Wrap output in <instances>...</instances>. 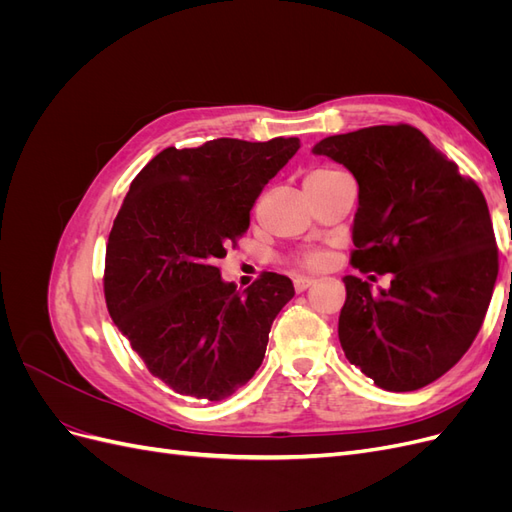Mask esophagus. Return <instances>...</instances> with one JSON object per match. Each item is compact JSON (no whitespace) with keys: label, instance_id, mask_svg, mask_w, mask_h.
Wrapping results in <instances>:
<instances>
[{"label":"esophagus","instance_id":"obj_1","mask_svg":"<svg viewBox=\"0 0 512 512\" xmlns=\"http://www.w3.org/2000/svg\"><path fill=\"white\" fill-rule=\"evenodd\" d=\"M316 284V280L314 277H307V275H299L297 280H294V290L297 292H303V290H307L309 286H314Z\"/></svg>","mask_w":512,"mask_h":512}]
</instances>
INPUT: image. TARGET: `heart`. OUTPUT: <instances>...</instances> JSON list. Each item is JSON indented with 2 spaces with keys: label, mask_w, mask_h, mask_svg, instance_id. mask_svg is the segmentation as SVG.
<instances>
[{
  "label": "heart",
  "mask_w": 512,
  "mask_h": 512,
  "mask_svg": "<svg viewBox=\"0 0 512 512\" xmlns=\"http://www.w3.org/2000/svg\"><path fill=\"white\" fill-rule=\"evenodd\" d=\"M322 173H329V170H316V173H312V175H322ZM303 262L307 267H322L324 256L318 254V252H309V254L303 256Z\"/></svg>",
  "instance_id": "heart-1"
}]
</instances>
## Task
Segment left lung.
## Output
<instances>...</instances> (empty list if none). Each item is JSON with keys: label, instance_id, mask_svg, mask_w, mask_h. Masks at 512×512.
I'll list each match as a JSON object with an SVG mask.
<instances>
[{"label": "left lung", "instance_id": "left-lung-1", "mask_svg": "<svg viewBox=\"0 0 512 512\" xmlns=\"http://www.w3.org/2000/svg\"><path fill=\"white\" fill-rule=\"evenodd\" d=\"M312 153L359 183L352 265L391 273L378 290L344 277L339 342L380 389H423L466 354L485 320L498 280L487 200L406 123L322 138Z\"/></svg>", "mask_w": 512, "mask_h": 512}]
</instances>
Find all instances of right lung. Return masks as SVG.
Listing matches in <instances>:
<instances>
[{
	"mask_svg": "<svg viewBox=\"0 0 512 512\" xmlns=\"http://www.w3.org/2000/svg\"><path fill=\"white\" fill-rule=\"evenodd\" d=\"M299 138H213L158 153L130 185L106 245L108 314L153 376L175 393L220 401L265 359L290 277L265 273L243 292L218 260L250 226L265 185Z\"/></svg>",
	"mask_w": 512,
	"mask_h": 512,
	"instance_id": "1",
	"label": "right lung"
}]
</instances>
